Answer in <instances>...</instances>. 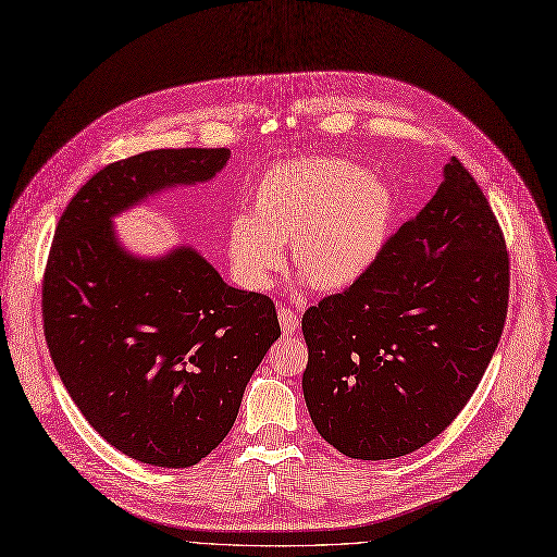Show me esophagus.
Returning <instances> with one entry per match:
<instances>
[{
    "label": "esophagus",
    "mask_w": 557,
    "mask_h": 557,
    "mask_svg": "<svg viewBox=\"0 0 557 557\" xmlns=\"http://www.w3.org/2000/svg\"><path fill=\"white\" fill-rule=\"evenodd\" d=\"M277 319L284 333H296L298 331V312L289 310V307H280Z\"/></svg>",
    "instance_id": "obj_1"
}]
</instances>
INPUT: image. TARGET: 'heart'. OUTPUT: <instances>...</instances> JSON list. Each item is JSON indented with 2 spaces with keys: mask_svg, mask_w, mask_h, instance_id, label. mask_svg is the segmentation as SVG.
Masks as SVG:
<instances>
[{
  "mask_svg": "<svg viewBox=\"0 0 557 557\" xmlns=\"http://www.w3.org/2000/svg\"><path fill=\"white\" fill-rule=\"evenodd\" d=\"M395 199L387 185L337 158L289 160L268 170L250 195V211L226 230L236 280L261 292L284 263L319 292L358 282L379 259Z\"/></svg>",
  "mask_w": 557,
  "mask_h": 557,
  "instance_id": "heart-1",
  "label": "heart"
}]
</instances>
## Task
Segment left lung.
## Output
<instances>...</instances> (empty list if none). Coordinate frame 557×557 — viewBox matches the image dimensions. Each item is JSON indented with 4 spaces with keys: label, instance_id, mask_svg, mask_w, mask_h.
<instances>
[{
    "label": "left lung",
    "instance_id": "8db88e82",
    "mask_svg": "<svg viewBox=\"0 0 557 557\" xmlns=\"http://www.w3.org/2000/svg\"><path fill=\"white\" fill-rule=\"evenodd\" d=\"M509 298L500 224L451 158L436 195L346 292L302 317V395L342 455L397 459L434 441L480 385Z\"/></svg>",
    "mask_w": 557,
    "mask_h": 557
}]
</instances>
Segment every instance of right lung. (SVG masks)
Returning <instances> with one entry per match:
<instances>
[{
    "instance_id": "1",
    "label": "right lung",
    "mask_w": 557,
    "mask_h": 557,
    "mask_svg": "<svg viewBox=\"0 0 557 557\" xmlns=\"http://www.w3.org/2000/svg\"><path fill=\"white\" fill-rule=\"evenodd\" d=\"M230 149H158L108 164L61 213L44 275L46 342L87 422L123 455L188 468L224 441L280 337L273 300L226 284L195 247L139 257L114 218L211 181Z\"/></svg>"
}]
</instances>
